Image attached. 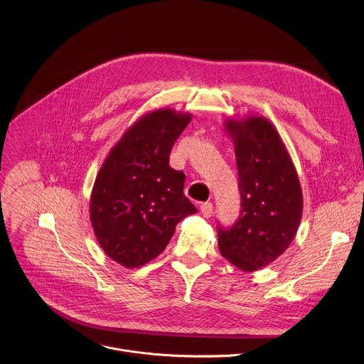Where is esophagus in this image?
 I'll use <instances>...</instances> for the list:
<instances>
[{
  "mask_svg": "<svg viewBox=\"0 0 364 364\" xmlns=\"http://www.w3.org/2000/svg\"><path fill=\"white\" fill-rule=\"evenodd\" d=\"M199 210H200V213H203V215H204L205 218H210V217L213 215L214 207H213L211 203H204V204L199 205Z\"/></svg>",
  "mask_w": 364,
  "mask_h": 364,
  "instance_id": "obj_1",
  "label": "esophagus"
}]
</instances>
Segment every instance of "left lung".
Instances as JSON below:
<instances>
[{"label":"left lung","instance_id":"1","mask_svg":"<svg viewBox=\"0 0 364 364\" xmlns=\"http://www.w3.org/2000/svg\"><path fill=\"white\" fill-rule=\"evenodd\" d=\"M224 130L234 143L241 211L231 228L218 230V249L240 270L256 272L291 246L302 217V188L289 151L267 118H227Z\"/></svg>","mask_w":364,"mask_h":364}]
</instances>
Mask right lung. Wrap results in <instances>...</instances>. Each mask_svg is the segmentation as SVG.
Segmentation results:
<instances>
[{
	"label": "right lung",
	"instance_id": "add662e5",
	"mask_svg": "<svg viewBox=\"0 0 364 364\" xmlns=\"http://www.w3.org/2000/svg\"><path fill=\"white\" fill-rule=\"evenodd\" d=\"M189 112L157 108L141 115L109 150L95 178L90 217L104 253L127 269L164 252L176 224L196 208L183 193L185 173L169 154Z\"/></svg>",
	"mask_w": 364,
	"mask_h": 364
}]
</instances>
